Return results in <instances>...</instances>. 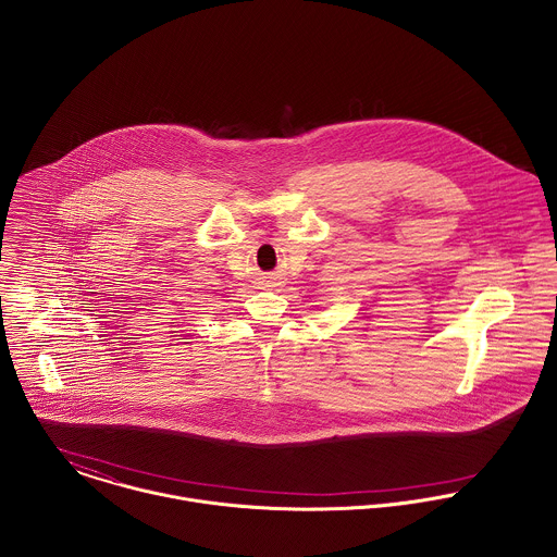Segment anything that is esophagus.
<instances>
[{"label":"esophagus","instance_id":"1","mask_svg":"<svg viewBox=\"0 0 557 557\" xmlns=\"http://www.w3.org/2000/svg\"><path fill=\"white\" fill-rule=\"evenodd\" d=\"M265 287H276V283L274 281H268V285Z\"/></svg>","mask_w":557,"mask_h":557}]
</instances>
